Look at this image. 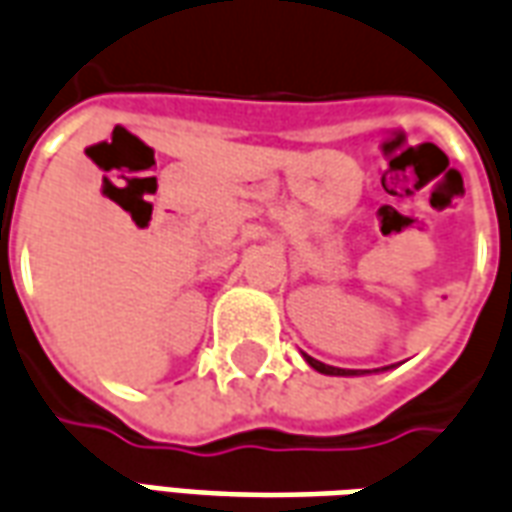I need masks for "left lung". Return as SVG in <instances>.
Here are the masks:
<instances>
[{"instance_id":"8db88e82","label":"left lung","mask_w":512,"mask_h":512,"mask_svg":"<svg viewBox=\"0 0 512 512\" xmlns=\"http://www.w3.org/2000/svg\"><path fill=\"white\" fill-rule=\"evenodd\" d=\"M307 363L316 368V371H321V374H338V377H341V374H357V371H343V368L324 366V363H318V360H313V357H307Z\"/></svg>"}]
</instances>
